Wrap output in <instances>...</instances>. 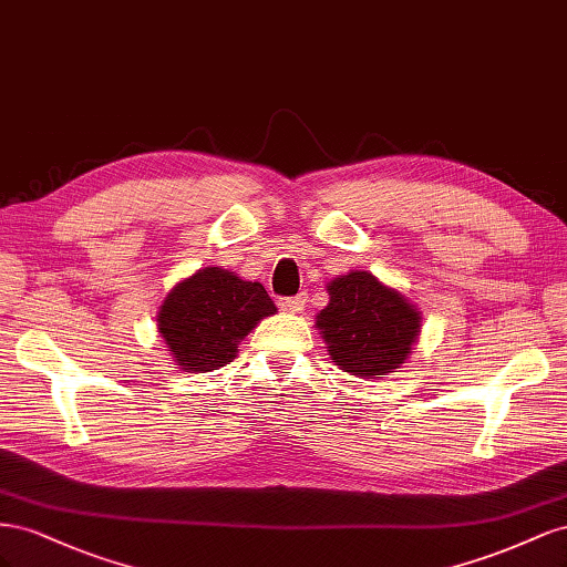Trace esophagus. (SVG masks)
I'll list each match as a JSON object with an SVG mask.
<instances>
[{
  "mask_svg": "<svg viewBox=\"0 0 567 567\" xmlns=\"http://www.w3.org/2000/svg\"><path fill=\"white\" fill-rule=\"evenodd\" d=\"M306 295H297V297H289V299H280V306L285 311H292V313H301L303 306H306Z\"/></svg>",
  "mask_w": 567,
  "mask_h": 567,
  "instance_id": "esophagus-1",
  "label": "esophagus"
}]
</instances>
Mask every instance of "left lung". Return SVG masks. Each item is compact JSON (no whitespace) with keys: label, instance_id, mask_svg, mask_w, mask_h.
Wrapping results in <instances>:
<instances>
[{"label":"left lung","instance_id":"1","mask_svg":"<svg viewBox=\"0 0 567 567\" xmlns=\"http://www.w3.org/2000/svg\"><path fill=\"white\" fill-rule=\"evenodd\" d=\"M326 287L330 301L316 316V328L330 361L363 380L396 373L420 339L423 311L368 270L339 275Z\"/></svg>","mask_w":567,"mask_h":567}]
</instances>
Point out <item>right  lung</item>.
Segmentation results:
<instances>
[{
  "instance_id": "1",
  "label": "right lung",
  "mask_w": 567,
  "mask_h": 567,
  "mask_svg": "<svg viewBox=\"0 0 567 567\" xmlns=\"http://www.w3.org/2000/svg\"><path fill=\"white\" fill-rule=\"evenodd\" d=\"M278 313L261 282L218 266L177 282L156 313V330L185 373H212L230 363L239 342L264 318Z\"/></svg>"
}]
</instances>
